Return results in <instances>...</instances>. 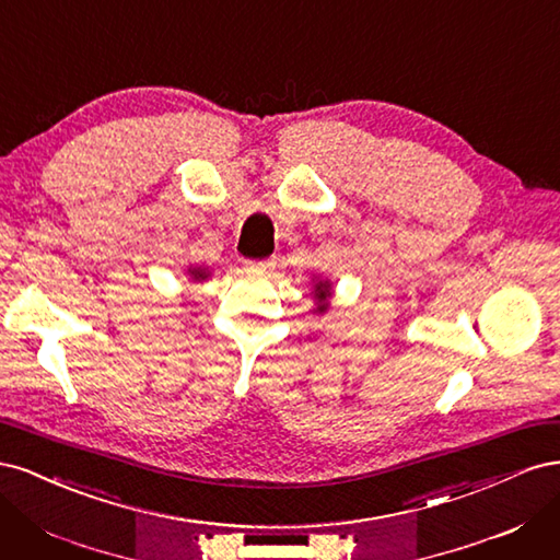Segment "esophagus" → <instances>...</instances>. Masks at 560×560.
Listing matches in <instances>:
<instances>
[{"instance_id": "obj_1", "label": "esophagus", "mask_w": 560, "mask_h": 560, "mask_svg": "<svg viewBox=\"0 0 560 560\" xmlns=\"http://www.w3.org/2000/svg\"><path fill=\"white\" fill-rule=\"evenodd\" d=\"M249 268H254V270H268L270 266H273V261L270 259H261V261H245Z\"/></svg>"}]
</instances>
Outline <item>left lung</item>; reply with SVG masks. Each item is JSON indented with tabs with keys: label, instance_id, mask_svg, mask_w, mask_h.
Masks as SVG:
<instances>
[{
	"label": "left lung",
	"instance_id": "obj_1",
	"mask_svg": "<svg viewBox=\"0 0 560 560\" xmlns=\"http://www.w3.org/2000/svg\"><path fill=\"white\" fill-rule=\"evenodd\" d=\"M313 296H315V308H313V313H327L329 311V306H331V296H334V284H331V280L327 278H313V292H311Z\"/></svg>",
	"mask_w": 560,
	"mask_h": 560
}]
</instances>
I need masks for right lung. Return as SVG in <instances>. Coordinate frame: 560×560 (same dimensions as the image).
Segmentation results:
<instances>
[{"label": "right lung", "mask_w": 560, "mask_h": 560, "mask_svg": "<svg viewBox=\"0 0 560 560\" xmlns=\"http://www.w3.org/2000/svg\"><path fill=\"white\" fill-rule=\"evenodd\" d=\"M186 273H189V278L194 282H202V280L210 278V270L206 266H189V268H186Z\"/></svg>", "instance_id": "right-lung-1"}]
</instances>
